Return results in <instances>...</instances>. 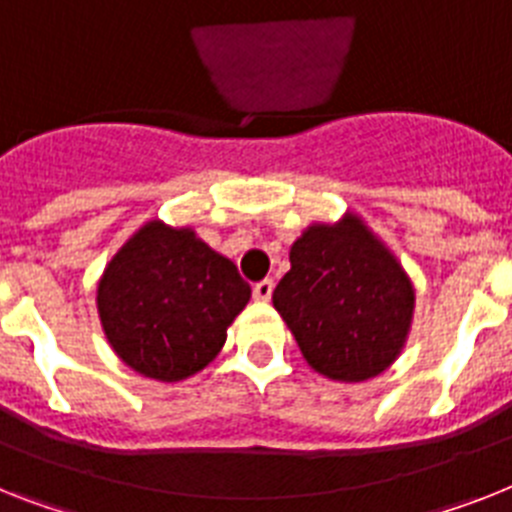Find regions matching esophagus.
<instances>
[{
	"instance_id": "1",
	"label": "esophagus",
	"mask_w": 512,
	"mask_h": 512,
	"mask_svg": "<svg viewBox=\"0 0 512 512\" xmlns=\"http://www.w3.org/2000/svg\"><path fill=\"white\" fill-rule=\"evenodd\" d=\"M273 286H276V283L270 281V278H265V281L255 283V289H252V294H255L257 302H268L270 296H273Z\"/></svg>"
}]
</instances>
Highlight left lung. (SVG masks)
<instances>
[{
    "instance_id": "obj_1",
    "label": "left lung",
    "mask_w": 512,
    "mask_h": 512,
    "mask_svg": "<svg viewBox=\"0 0 512 512\" xmlns=\"http://www.w3.org/2000/svg\"><path fill=\"white\" fill-rule=\"evenodd\" d=\"M291 270L273 291L315 372L364 382L398 359L414 320V283L356 213L312 223L291 244Z\"/></svg>"
}]
</instances>
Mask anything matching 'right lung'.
<instances>
[{
	"mask_svg": "<svg viewBox=\"0 0 512 512\" xmlns=\"http://www.w3.org/2000/svg\"><path fill=\"white\" fill-rule=\"evenodd\" d=\"M252 289L229 257L190 229L153 218L109 260L98 281L101 328L137 375L179 382L218 356Z\"/></svg>",
	"mask_w": 512,
	"mask_h": 512,
	"instance_id": "1",
	"label": "right lung"
}]
</instances>
